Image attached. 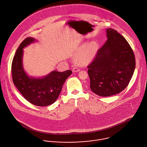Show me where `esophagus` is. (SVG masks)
<instances>
[{"label": "esophagus", "mask_w": 147, "mask_h": 147, "mask_svg": "<svg viewBox=\"0 0 147 147\" xmlns=\"http://www.w3.org/2000/svg\"><path fill=\"white\" fill-rule=\"evenodd\" d=\"M72 71H73V72H78V71H80V69L77 68V67H74V68L73 69Z\"/></svg>", "instance_id": "obj_1"}]
</instances>
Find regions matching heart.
<instances>
[{
	"instance_id": "obj_1",
	"label": "heart",
	"mask_w": 147,
	"mask_h": 147,
	"mask_svg": "<svg viewBox=\"0 0 147 147\" xmlns=\"http://www.w3.org/2000/svg\"><path fill=\"white\" fill-rule=\"evenodd\" d=\"M99 49V44L96 41H92L88 45L87 43L78 48L76 61L80 65H84L91 61L96 56Z\"/></svg>"
}]
</instances>
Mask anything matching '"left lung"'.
<instances>
[{"label":"left lung","instance_id":"1","mask_svg":"<svg viewBox=\"0 0 147 147\" xmlns=\"http://www.w3.org/2000/svg\"><path fill=\"white\" fill-rule=\"evenodd\" d=\"M106 32L107 41L87 67L90 90L102 97L125 89L136 68L134 52L126 39L112 28Z\"/></svg>","mask_w":147,"mask_h":147}]
</instances>
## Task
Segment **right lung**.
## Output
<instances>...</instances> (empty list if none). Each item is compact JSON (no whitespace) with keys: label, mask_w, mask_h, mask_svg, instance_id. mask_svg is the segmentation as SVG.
<instances>
[{"label":"right lung","mask_w":147,"mask_h":147,"mask_svg":"<svg viewBox=\"0 0 147 147\" xmlns=\"http://www.w3.org/2000/svg\"><path fill=\"white\" fill-rule=\"evenodd\" d=\"M34 41V38L27 37L17 50L11 63L12 80L26 100L36 106H46L56 101L65 81L72 71H53L42 78L28 77L23 68V49Z\"/></svg>","instance_id":"obj_1"}]
</instances>
